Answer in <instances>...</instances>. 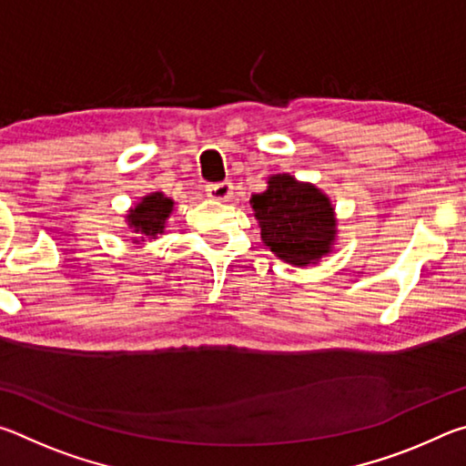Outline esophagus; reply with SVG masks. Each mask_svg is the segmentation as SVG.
I'll use <instances>...</instances> for the list:
<instances>
[{"label": "esophagus", "mask_w": 466, "mask_h": 466, "mask_svg": "<svg viewBox=\"0 0 466 466\" xmlns=\"http://www.w3.org/2000/svg\"><path fill=\"white\" fill-rule=\"evenodd\" d=\"M232 188H234L232 183H211V185H208L205 191H208V197H211V199L228 201V199H232V195H234Z\"/></svg>", "instance_id": "esophagus-1"}]
</instances>
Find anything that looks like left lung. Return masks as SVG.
<instances>
[{"mask_svg": "<svg viewBox=\"0 0 466 466\" xmlns=\"http://www.w3.org/2000/svg\"><path fill=\"white\" fill-rule=\"evenodd\" d=\"M261 238L275 257L296 267L314 265L333 248L337 219L329 197L310 183L273 175L250 197Z\"/></svg>", "mask_w": 466, "mask_h": 466, "instance_id": "1", "label": "left lung"}]
</instances>
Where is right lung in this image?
<instances>
[{"mask_svg": "<svg viewBox=\"0 0 466 466\" xmlns=\"http://www.w3.org/2000/svg\"><path fill=\"white\" fill-rule=\"evenodd\" d=\"M172 205H175V201L164 193H149L136 208L129 209L127 224L137 234L133 242L139 244V240L156 238L157 234H162L167 219L172 214Z\"/></svg>", "mask_w": 466, "mask_h": 466, "instance_id": "obj_1", "label": "right lung"}]
</instances>
